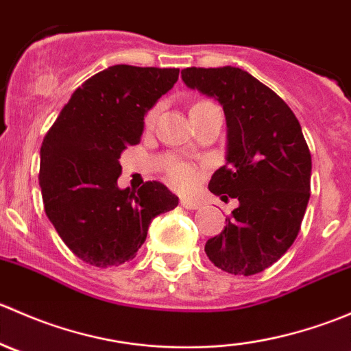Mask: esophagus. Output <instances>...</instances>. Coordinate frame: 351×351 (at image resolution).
<instances>
[{"label": "esophagus", "mask_w": 351, "mask_h": 351, "mask_svg": "<svg viewBox=\"0 0 351 351\" xmlns=\"http://www.w3.org/2000/svg\"><path fill=\"white\" fill-rule=\"evenodd\" d=\"M180 205H182L183 208H186V210H197V208L200 207V204H198L197 200H193V198H189V197L180 198Z\"/></svg>", "instance_id": "1"}]
</instances>
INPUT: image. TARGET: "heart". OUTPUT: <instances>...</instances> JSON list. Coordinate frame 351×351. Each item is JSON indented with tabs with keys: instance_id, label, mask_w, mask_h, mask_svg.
I'll use <instances>...</instances> for the list:
<instances>
[{
	"instance_id": "obj_1",
	"label": "heart",
	"mask_w": 351,
	"mask_h": 351,
	"mask_svg": "<svg viewBox=\"0 0 351 351\" xmlns=\"http://www.w3.org/2000/svg\"><path fill=\"white\" fill-rule=\"evenodd\" d=\"M207 104H210V101L198 100L190 107V112H195V110L202 108ZM158 113L159 107H153L147 110L146 115H144V127H146V129H153L156 120H158ZM168 176L169 180H171V183H175L176 186H180V189H189V186H192L193 183L197 182L198 173L193 166L185 165V162H176L175 166H171V168L168 169Z\"/></svg>"
}]
</instances>
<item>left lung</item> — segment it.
Instances as JSON below:
<instances>
[{"label": "left lung", "mask_w": 351, "mask_h": 351, "mask_svg": "<svg viewBox=\"0 0 351 351\" xmlns=\"http://www.w3.org/2000/svg\"><path fill=\"white\" fill-rule=\"evenodd\" d=\"M182 77L224 108L228 158L208 190L239 202L205 253L222 271L260 274L295 241L311 197L313 165L300 123L274 90L239 67H186Z\"/></svg>", "instance_id": "1"}]
</instances>
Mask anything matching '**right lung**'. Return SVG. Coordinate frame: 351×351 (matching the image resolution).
Masks as SVG:
<instances>
[{
    "instance_id": "add662e5",
    "label": "right lung",
    "mask_w": 351,
    "mask_h": 351,
    "mask_svg": "<svg viewBox=\"0 0 351 351\" xmlns=\"http://www.w3.org/2000/svg\"><path fill=\"white\" fill-rule=\"evenodd\" d=\"M176 67L117 64L84 81L61 110L40 147L45 214L84 263L107 268L132 260L156 215L178 197L162 183L120 190L119 159L139 144L144 115L178 81Z\"/></svg>"
}]
</instances>
